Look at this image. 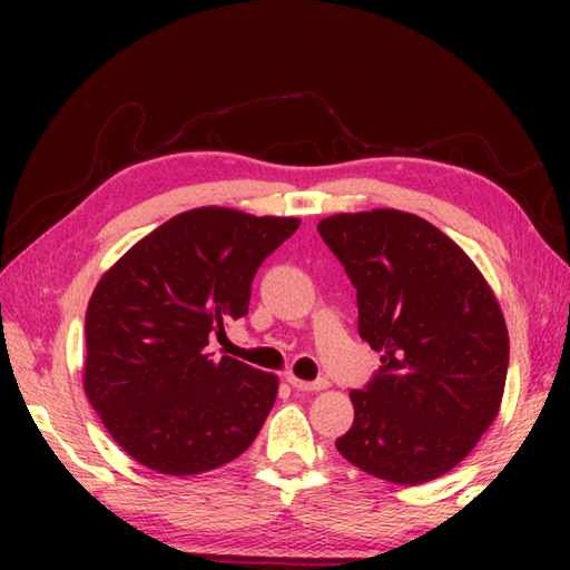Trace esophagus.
<instances>
[{"label":"esophagus","mask_w":570,"mask_h":570,"mask_svg":"<svg viewBox=\"0 0 570 570\" xmlns=\"http://www.w3.org/2000/svg\"><path fill=\"white\" fill-rule=\"evenodd\" d=\"M286 382L294 386L298 392H321V390H328V382L325 380H316V382H306L296 377V374H286Z\"/></svg>","instance_id":"esophagus-1"}]
</instances>
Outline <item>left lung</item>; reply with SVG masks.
I'll use <instances>...</instances> for the list:
<instances>
[{
  "label": "left lung",
  "mask_w": 570,
  "mask_h": 570,
  "mask_svg": "<svg viewBox=\"0 0 570 570\" xmlns=\"http://www.w3.org/2000/svg\"><path fill=\"white\" fill-rule=\"evenodd\" d=\"M318 233L357 288L360 337L382 355L335 448L396 485L445 475L500 414L510 335L492 286L429 220L374 208L323 217Z\"/></svg>",
  "instance_id": "8db88e82"
}]
</instances>
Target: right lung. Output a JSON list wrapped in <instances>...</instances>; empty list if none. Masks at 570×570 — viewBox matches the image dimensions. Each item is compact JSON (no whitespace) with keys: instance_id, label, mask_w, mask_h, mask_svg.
Instances as JSON below:
<instances>
[{"instance_id":"1","label":"right lung","mask_w":570,"mask_h":570,"mask_svg":"<svg viewBox=\"0 0 570 570\" xmlns=\"http://www.w3.org/2000/svg\"><path fill=\"white\" fill-rule=\"evenodd\" d=\"M298 225L205 205L156 227L100 276L85 313L82 390L144 468L198 475L257 439L278 377L213 360L208 337L245 316L257 266Z\"/></svg>"}]
</instances>
